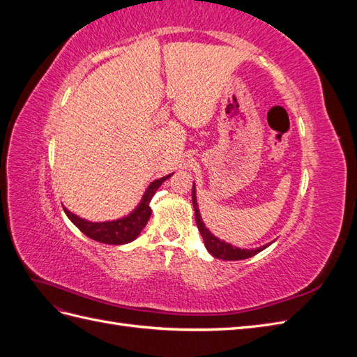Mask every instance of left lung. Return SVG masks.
I'll list each match as a JSON object with an SVG mask.
<instances>
[{"mask_svg": "<svg viewBox=\"0 0 357 357\" xmlns=\"http://www.w3.org/2000/svg\"><path fill=\"white\" fill-rule=\"evenodd\" d=\"M192 202H193V208H195V220L198 225V229L202 235L205 247H207V250L218 259H223V261H243V259L247 257H252L255 255H257L259 252H262L264 248H266L269 244L262 245V247H257L253 248V250H244V248H238V247H234L228 243L220 241L219 238H215V236L205 228V225L201 219V214L198 210V204H197V195H195V185L192 188Z\"/></svg>", "mask_w": 357, "mask_h": 357, "instance_id": "obj_1", "label": "left lung"}]
</instances>
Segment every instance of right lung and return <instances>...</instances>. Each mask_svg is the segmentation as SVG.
<instances>
[{"instance_id": "add662e5", "label": "right lung", "mask_w": 357, "mask_h": 357, "mask_svg": "<svg viewBox=\"0 0 357 357\" xmlns=\"http://www.w3.org/2000/svg\"><path fill=\"white\" fill-rule=\"evenodd\" d=\"M169 176H165V177H162L159 180L152 181V185L147 188L144 197H143L142 202H139L138 207L123 219L113 220V222L93 223V222H88V220L77 218V215L73 214L67 208H63V210H66L68 219L75 226H77V228L84 235H88L89 238H92L95 241L104 243V244H114V245L131 243L132 240L137 238L139 232L143 231V228H144L149 218H150V214H152V208H150V201H152V198L156 193V190L159 189V186Z\"/></svg>"}]
</instances>
